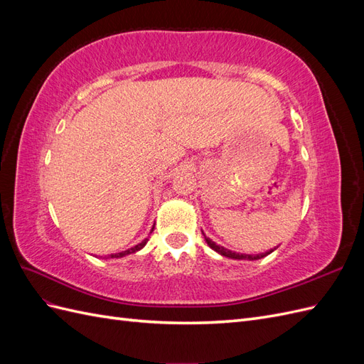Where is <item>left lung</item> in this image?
I'll list each match as a JSON object with an SVG mask.
<instances>
[{
  "instance_id": "left-lung-1",
  "label": "left lung",
  "mask_w": 364,
  "mask_h": 364,
  "mask_svg": "<svg viewBox=\"0 0 364 364\" xmlns=\"http://www.w3.org/2000/svg\"><path fill=\"white\" fill-rule=\"evenodd\" d=\"M205 240H206L208 246L211 247V249H214L215 252H218L220 255L228 257V258H232V259H249V261H253V259L264 258V257L269 255V253H272V252L274 250V249H272V250H269V252H266V253H258V255H245V253H237V252L228 250V249H225V247H222V246H218V245H215V243H214L213 240H209V238H206V237H205Z\"/></svg>"
}]
</instances>
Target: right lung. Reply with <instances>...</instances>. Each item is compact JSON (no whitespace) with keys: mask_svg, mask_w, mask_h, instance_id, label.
<instances>
[{"mask_svg":"<svg viewBox=\"0 0 364 364\" xmlns=\"http://www.w3.org/2000/svg\"><path fill=\"white\" fill-rule=\"evenodd\" d=\"M153 230V229H151ZM146 243H147V240H144V241H141L139 245H136V246H134L132 249H127V250H124V252H118V253H114V255H111V258H121V257H126V255H130V253H134V252H138L139 249H142L146 246Z\"/></svg>","mask_w":364,"mask_h":364,"instance_id":"1","label":"right lung"}]
</instances>
